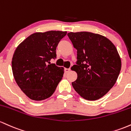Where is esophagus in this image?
Here are the masks:
<instances>
[{
  "label": "esophagus",
  "instance_id": "34e87169",
  "mask_svg": "<svg viewBox=\"0 0 131 131\" xmlns=\"http://www.w3.org/2000/svg\"><path fill=\"white\" fill-rule=\"evenodd\" d=\"M70 70V68H65V69H64V72H65L66 73L69 72Z\"/></svg>",
  "mask_w": 131,
  "mask_h": 131
}]
</instances>
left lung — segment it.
Wrapping results in <instances>:
<instances>
[{
  "label": "left lung",
  "instance_id": "1",
  "mask_svg": "<svg viewBox=\"0 0 131 131\" xmlns=\"http://www.w3.org/2000/svg\"><path fill=\"white\" fill-rule=\"evenodd\" d=\"M77 49L76 65L72 69L77 79L72 83L82 98L96 100L114 86L119 75L121 61L115 46L108 38L90 32L67 34Z\"/></svg>",
  "mask_w": 131,
  "mask_h": 131
}]
</instances>
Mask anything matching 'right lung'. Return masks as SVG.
<instances>
[{
  "label": "right lung",
  "instance_id": "1",
  "mask_svg": "<svg viewBox=\"0 0 131 131\" xmlns=\"http://www.w3.org/2000/svg\"><path fill=\"white\" fill-rule=\"evenodd\" d=\"M67 31L35 33L17 47L12 61L14 77L26 96L35 101L50 97L64 74V68L50 64L56 59V48Z\"/></svg>",
  "mask_w": 131,
  "mask_h": 131
}]
</instances>
